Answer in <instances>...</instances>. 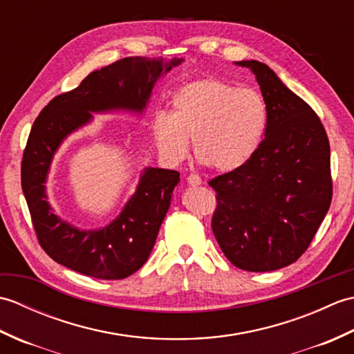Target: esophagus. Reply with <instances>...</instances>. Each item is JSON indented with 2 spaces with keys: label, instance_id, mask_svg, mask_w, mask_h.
Listing matches in <instances>:
<instances>
[{
  "label": "esophagus",
  "instance_id": "obj_1",
  "mask_svg": "<svg viewBox=\"0 0 354 354\" xmlns=\"http://www.w3.org/2000/svg\"><path fill=\"white\" fill-rule=\"evenodd\" d=\"M185 181H187V184H189V185L196 187V185H201L202 179L198 175H194V173H192V175H189V176L185 178Z\"/></svg>",
  "mask_w": 354,
  "mask_h": 354
}]
</instances>
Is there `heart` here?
<instances>
[{"mask_svg": "<svg viewBox=\"0 0 354 354\" xmlns=\"http://www.w3.org/2000/svg\"><path fill=\"white\" fill-rule=\"evenodd\" d=\"M268 108L255 89L202 79L173 97L171 117L158 115L155 137L161 152L179 161L193 141L194 158L216 171L240 169L260 147Z\"/></svg>", "mask_w": 354, "mask_h": 354, "instance_id": "obj_1", "label": "heart"}]
</instances>
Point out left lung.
I'll return each instance as SVG.
<instances>
[{"instance_id":"obj_1","label":"left lung","mask_w":354,"mask_h":354,"mask_svg":"<svg viewBox=\"0 0 354 354\" xmlns=\"http://www.w3.org/2000/svg\"><path fill=\"white\" fill-rule=\"evenodd\" d=\"M257 77L268 108L265 138L240 169L209 179L217 207L212 227L232 265L268 272L309 248L333 194L324 126L268 65L242 61Z\"/></svg>"}]
</instances>
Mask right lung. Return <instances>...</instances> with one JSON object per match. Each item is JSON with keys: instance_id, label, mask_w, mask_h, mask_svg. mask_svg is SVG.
Returning <instances> with one entry per match:
<instances>
[{"instance_id": "1", "label": "right lung", "mask_w": 354, "mask_h": 354, "mask_svg": "<svg viewBox=\"0 0 354 354\" xmlns=\"http://www.w3.org/2000/svg\"><path fill=\"white\" fill-rule=\"evenodd\" d=\"M181 59L165 66L169 71ZM162 61L124 57L93 71L77 88L56 95L36 117L21 162V185L37 242L59 265L100 280H122L145 265L179 183L176 170L146 169L122 214L99 231H79L53 213L45 178L66 135L91 120V112L146 108Z\"/></svg>"}]
</instances>
